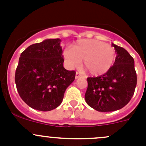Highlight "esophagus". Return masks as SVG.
<instances>
[{
  "instance_id": "obj_1",
  "label": "esophagus",
  "mask_w": 146,
  "mask_h": 146,
  "mask_svg": "<svg viewBox=\"0 0 146 146\" xmlns=\"http://www.w3.org/2000/svg\"><path fill=\"white\" fill-rule=\"evenodd\" d=\"M80 76H81V75H80V73H78V72H77V73H76V79L79 78H80Z\"/></svg>"
}]
</instances>
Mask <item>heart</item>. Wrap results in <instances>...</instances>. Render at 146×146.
I'll list each match as a JSON object with an SVG mask.
<instances>
[{"mask_svg":"<svg viewBox=\"0 0 146 146\" xmlns=\"http://www.w3.org/2000/svg\"><path fill=\"white\" fill-rule=\"evenodd\" d=\"M64 57L69 67H76L83 60V66L92 76L108 72L116 58L115 50L104 42L95 39H81L64 51Z\"/></svg>","mask_w":146,"mask_h":146,"instance_id":"b5f03b06","label":"heart"}]
</instances>
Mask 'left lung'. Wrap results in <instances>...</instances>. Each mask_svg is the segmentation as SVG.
<instances>
[{"label": "left lung", "instance_id": "8db88e82", "mask_svg": "<svg viewBox=\"0 0 146 146\" xmlns=\"http://www.w3.org/2000/svg\"><path fill=\"white\" fill-rule=\"evenodd\" d=\"M117 54L108 72L88 78L85 95L87 104L98 111H113L123 108L134 94L137 83L134 60L126 49L111 44Z\"/></svg>", "mask_w": 146, "mask_h": 146}]
</instances>
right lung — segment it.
<instances>
[{
    "mask_svg": "<svg viewBox=\"0 0 146 146\" xmlns=\"http://www.w3.org/2000/svg\"><path fill=\"white\" fill-rule=\"evenodd\" d=\"M60 39H48L23 51L15 81L23 101L39 111L54 110L62 102L66 88L76 71L64 68Z\"/></svg>",
    "mask_w": 146,
    "mask_h": 146,
    "instance_id": "obj_1",
    "label": "right lung"
}]
</instances>
